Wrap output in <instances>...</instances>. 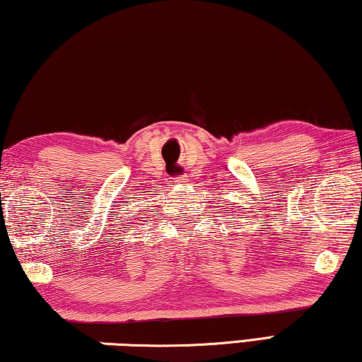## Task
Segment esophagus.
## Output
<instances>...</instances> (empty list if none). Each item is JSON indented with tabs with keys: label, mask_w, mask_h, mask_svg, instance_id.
<instances>
[{
	"label": "esophagus",
	"mask_w": 362,
	"mask_h": 362,
	"mask_svg": "<svg viewBox=\"0 0 362 362\" xmlns=\"http://www.w3.org/2000/svg\"><path fill=\"white\" fill-rule=\"evenodd\" d=\"M175 182L177 183H182V185H185V183L188 182V179H187V175H180V177H177Z\"/></svg>",
	"instance_id": "1"
}]
</instances>
